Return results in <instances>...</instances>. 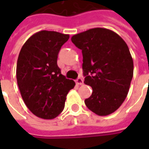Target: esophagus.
<instances>
[{
    "instance_id": "34e87169",
    "label": "esophagus",
    "mask_w": 149,
    "mask_h": 149,
    "mask_svg": "<svg viewBox=\"0 0 149 149\" xmlns=\"http://www.w3.org/2000/svg\"><path fill=\"white\" fill-rule=\"evenodd\" d=\"M76 83H77V84H78V85H81V84H83V83H84V81H83L82 78L79 77L76 80Z\"/></svg>"
}]
</instances>
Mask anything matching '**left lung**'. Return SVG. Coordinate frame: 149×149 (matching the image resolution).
<instances>
[{
  "instance_id": "1",
  "label": "left lung",
  "mask_w": 149,
  "mask_h": 149,
  "mask_svg": "<svg viewBox=\"0 0 149 149\" xmlns=\"http://www.w3.org/2000/svg\"><path fill=\"white\" fill-rule=\"evenodd\" d=\"M71 40L82 50L84 82L93 88L85 105L98 116L109 115L125 101L133 76L127 44L115 32L104 28L76 34Z\"/></svg>"
}]
</instances>
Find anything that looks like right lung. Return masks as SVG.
<instances>
[{"instance_id":"right-lung-1","label":"right lung","mask_w":149,"mask_h":149,"mask_svg":"<svg viewBox=\"0 0 149 149\" xmlns=\"http://www.w3.org/2000/svg\"><path fill=\"white\" fill-rule=\"evenodd\" d=\"M69 35L40 31L22 46L17 64V81L28 109L40 118L51 120L65 108L75 82L66 79L57 65L60 49Z\"/></svg>"}]
</instances>
